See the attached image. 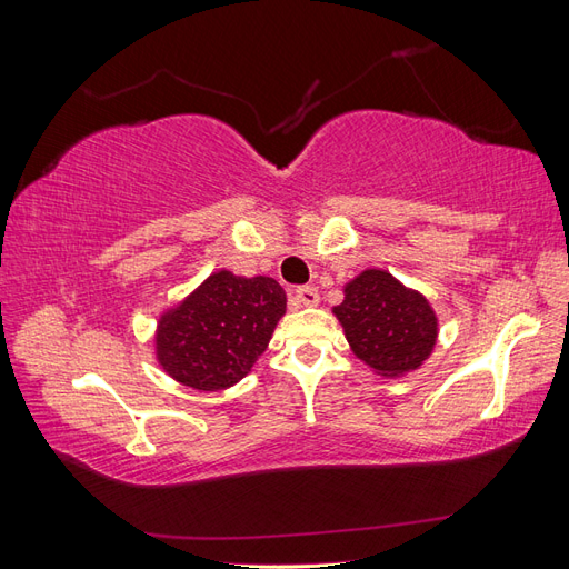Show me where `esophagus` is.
I'll return each mask as SVG.
<instances>
[{
    "label": "esophagus",
    "instance_id": "obj_1",
    "mask_svg": "<svg viewBox=\"0 0 569 569\" xmlns=\"http://www.w3.org/2000/svg\"><path fill=\"white\" fill-rule=\"evenodd\" d=\"M295 301L301 303V306H318L320 295H318L316 287H299L295 291Z\"/></svg>",
    "mask_w": 569,
    "mask_h": 569
}]
</instances>
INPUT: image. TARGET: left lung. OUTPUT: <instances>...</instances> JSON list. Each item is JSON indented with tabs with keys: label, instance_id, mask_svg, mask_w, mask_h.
Listing matches in <instances>:
<instances>
[{
	"label": "left lung",
	"instance_id": "1",
	"mask_svg": "<svg viewBox=\"0 0 569 569\" xmlns=\"http://www.w3.org/2000/svg\"><path fill=\"white\" fill-rule=\"evenodd\" d=\"M351 351L385 377L418 370L437 341V316L416 289L403 287L387 270H363L343 287L335 306Z\"/></svg>",
	"mask_w": 569,
	"mask_h": 569
}]
</instances>
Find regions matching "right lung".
Masks as SVG:
<instances>
[{"mask_svg": "<svg viewBox=\"0 0 569 569\" xmlns=\"http://www.w3.org/2000/svg\"><path fill=\"white\" fill-rule=\"evenodd\" d=\"M284 308V289L272 278H239L218 270L161 316L159 363L184 387L228 389L266 351Z\"/></svg>", "mask_w": 569, "mask_h": 569, "instance_id": "right-lung-1", "label": "right lung"}]
</instances>
